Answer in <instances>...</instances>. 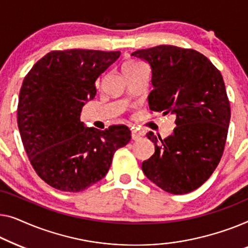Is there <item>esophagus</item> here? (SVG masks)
<instances>
[{
	"label": "esophagus",
	"mask_w": 248,
	"mask_h": 248,
	"mask_svg": "<svg viewBox=\"0 0 248 248\" xmlns=\"http://www.w3.org/2000/svg\"><path fill=\"white\" fill-rule=\"evenodd\" d=\"M141 134L140 132H138L136 129H131V138L134 139V140H138V139L141 138Z\"/></svg>",
	"instance_id": "obj_1"
}]
</instances>
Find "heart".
<instances>
[{"label": "heart", "instance_id": "heart-1", "mask_svg": "<svg viewBox=\"0 0 248 248\" xmlns=\"http://www.w3.org/2000/svg\"><path fill=\"white\" fill-rule=\"evenodd\" d=\"M140 65V62H135V61H128L125 62L124 64L123 65V72L124 71H127V69H132L135 67H137V66Z\"/></svg>", "mask_w": 248, "mask_h": 248}]
</instances>
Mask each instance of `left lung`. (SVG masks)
Instances as JSON below:
<instances>
[{"mask_svg":"<svg viewBox=\"0 0 248 248\" xmlns=\"http://www.w3.org/2000/svg\"><path fill=\"white\" fill-rule=\"evenodd\" d=\"M131 55L151 65L149 109L176 117L167 138L147 134L155 153L142 162V172L166 192L189 193L211 176L224 153L230 121L224 78L193 49L160 45Z\"/></svg>","mask_w":248,"mask_h":248,"instance_id":"obj_1","label":"left lung"}]
</instances>
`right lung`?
<instances>
[{"label":"right lung","instance_id":"right-lung-1","mask_svg":"<svg viewBox=\"0 0 248 248\" xmlns=\"http://www.w3.org/2000/svg\"><path fill=\"white\" fill-rule=\"evenodd\" d=\"M120 51L53 50L23 79L18 127L33 170L47 184L79 192L102 180L114 153L130 141L127 125L85 127L82 108L96 94L95 81Z\"/></svg>","mask_w":248,"mask_h":248}]
</instances>
